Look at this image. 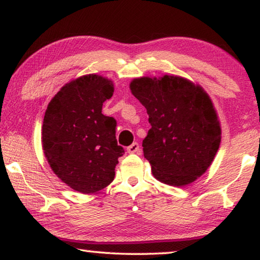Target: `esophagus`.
<instances>
[{
    "label": "esophagus",
    "mask_w": 260,
    "mask_h": 260,
    "mask_svg": "<svg viewBox=\"0 0 260 260\" xmlns=\"http://www.w3.org/2000/svg\"><path fill=\"white\" fill-rule=\"evenodd\" d=\"M126 151H127V153H137V154H139V153H140L139 144L138 143H133L130 146H127Z\"/></svg>",
    "instance_id": "1"
}]
</instances>
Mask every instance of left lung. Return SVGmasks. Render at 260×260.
<instances>
[{"instance_id": "1", "label": "left lung", "mask_w": 260, "mask_h": 260, "mask_svg": "<svg viewBox=\"0 0 260 260\" xmlns=\"http://www.w3.org/2000/svg\"><path fill=\"white\" fill-rule=\"evenodd\" d=\"M131 93L148 114L144 156L156 180L184 186L206 172L221 142L218 114L201 85L178 76L140 77Z\"/></svg>"}]
</instances>
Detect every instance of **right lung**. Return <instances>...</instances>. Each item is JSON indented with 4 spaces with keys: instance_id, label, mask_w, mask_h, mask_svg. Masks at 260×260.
Here are the masks:
<instances>
[{
    "instance_id": "1",
    "label": "right lung",
    "mask_w": 260,
    "mask_h": 260,
    "mask_svg": "<svg viewBox=\"0 0 260 260\" xmlns=\"http://www.w3.org/2000/svg\"><path fill=\"white\" fill-rule=\"evenodd\" d=\"M114 84L90 74L71 80L48 104L42 124V150L59 180L82 193L113 182L124 150L117 145L116 121L101 113Z\"/></svg>"
}]
</instances>
